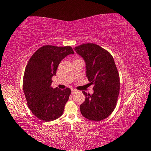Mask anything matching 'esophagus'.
I'll return each mask as SVG.
<instances>
[{
	"instance_id": "34e87169",
	"label": "esophagus",
	"mask_w": 151,
	"mask_h": 151,
	"mask_svg": "<svg viewBox=\"0 0 151 151\" xmlns=\"http://www.w3.org/2000/svg\"><path fill=\"white\" fill-rule=\"evenodd\" d=\"M77 91H78L76 90V89H71V93H72V94L75 93H76Z\"/></svg>"
}]
</instances>
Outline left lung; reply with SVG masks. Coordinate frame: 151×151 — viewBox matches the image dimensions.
I'll list each match as a JSON object with an SVG mask.
<instances>
[{"label":"left lung","mask_w":151,"mask_h":151,"mask_svg":"<svg viewBox=\"0 0 151 151\" xmlns=\"http://www.w3.org/2000/svg\"><path fill=\"white\" fill-rule=\"evenodd\" d=\"M74 49L84 60L86 76L94 86L92 95L83 91L86 99L80 106L81 114L89 120H103L114 110L119 93V75L114 60L110 52L94 43L82 44Z\"/></svg>","instance_id":"8db88e82"}]
</instances>
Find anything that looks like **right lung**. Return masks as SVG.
Listing matches in <instances>:
<instances>
[{
  "instance_id": "1",
  "label": "right lung",
  "mask_w": 151,
  "mask_h": 151,
  "mask_svg": "<svg viewBox=\"0 0 151 151\" xmlns=\"http://www.w3.org/2000/svg\"><path fill=\"white\" fill-rule=\"evenodd\" d=\"M74 51L70 46L45 45L31 56L23 76L24 93L30 110L40 120L52 121L62 115L70 89L51 87L61 61Z\"/></svg>"
}]
</instances>
